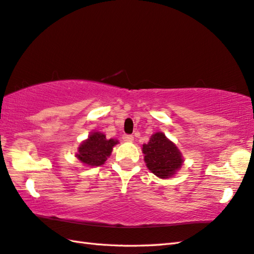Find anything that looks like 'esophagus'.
<instances>
[{"label":"esophagus","instance_id":"34e87169","mask_svg":"<svg viewBox=\"0 0 254 254\" xmlns=\"http://www.w3.org/2000/svg\"><path fill=\"white\" fill-rule=\"evenodd\" d=\"M122 138L124 142H133L134 141V137H133V135H131V134H124Z\"/></svg>","mask_w":254,"mask_h":254}]
</instances>
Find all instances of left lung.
Returning <instances> with one entry per match:
<instances>
[{
    "label": "left lung",
    "instance_id": "1",
    "mask_svg": "<svg viewBox=\"0 0 254 254\" xmlns=\"http://www.w3.org/2000/svg\"><path fill=\"white\" fill-rule=\"evenodd\" d=\"M142 151L148 170L164 180L175 175L183 165L182 153L162 132L153 134L148 143L143 144Z\"/></svg>",
    "mask_w": 254,
    "mask_h": 254
}]
</instances>
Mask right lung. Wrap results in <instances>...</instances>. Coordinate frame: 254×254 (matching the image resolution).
<instances>
[{"label":"right lung","mask_w":254,"mask_h":254,"mask_svg":"<svg viewBox=\"0 0 254 254\" xmlns=\"http://www.w3.org/2000/svg\"><path fill=\"white\" fill-rule=\"evenodd\" d=\"M117 140H108L101 132H93L78 147L76 157L84 165L100 166L111 155L113 146L118 144Z\"/></svg>","instance_id":"right-lung-1"}]
</instances>
